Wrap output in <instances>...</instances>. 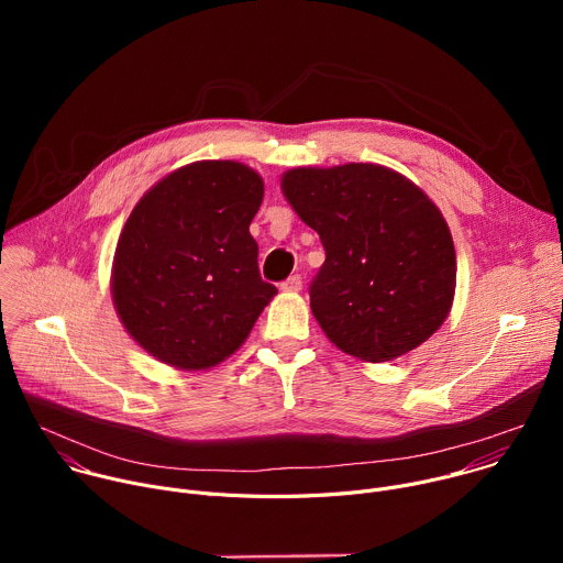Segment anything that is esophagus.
Returning a JSON list of instances; mask_svg holds the SVG:
<instances>
[{"mask_svg":"<svg viewBox=\"0 0 563 563\" xmlns=\"http://www.w3.org/2000/svg\"><path fill=\"white\" fill-rule=\"evenodd\" d=\"M280 289L283 291H287V294H296V291H300L302 289V278L296 274V276H291V278H287L283 285H280Z\"/></svg>","mask_w":563,"mask_h":563,"instance_id":"1","label":"esophagus"}]
</instances>
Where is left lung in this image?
I'll return each instance as SVG.
<instances>
[{
  "mask_svg": "<svg viewBox=\"0 0 563 563\" xmlns=\"http://www.w3.org/2000/svg\"><path fill=\"white\" fill-rule=\"evenodd\" d=\"M280 189L325 247L309 305L341 352L394 361L443 325L456 254L443 213L421 187L389 167L350 163L289 169Z\"/></svg>",
  "mask_w": 563,
  "mask_h": 563,
  "instance_id": "1",
  "label": "left lung"
}]
</instances>
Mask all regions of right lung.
I'll use <instances>...</instances> for the list:
<instances>
[{
  "instance_id": "obj_1",
  "label": "right lung",
  "mask_w": 563,
  "mask_h": 563,
  "mask_svg": "<svg viewBox=\"0 0 563 563\" xmlns=\"http://www.w3.org/2000/svg\"><path fill=\"white\" fill-rule=\"evenodd\" d=\"M263 178L200 159L155 183L118 238L111 296L129 336L159 363L211 369L243 345L278 294L261 278L250 224Z\"/></svg>"
}]
</instances>
